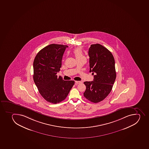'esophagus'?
I'll list each match as a JSON object with an SVG mask.
<instances>
[{"label": "esophagus", "mask_w": 149, "mask_h": 149, "mask_svg": "<svg viewBox=\"0 0 149 149\" xmlns=\"http://www.w3.org/2000/svg\"><path fill=\"white\" fill-rule=\"evenodd\" d=\"M75 83L77 84H81L82 82L81 81H75Z\"/></svg>", "instance_id": "34e87169"}]
</instances>
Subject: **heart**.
Returning <instances> with one entry per match:
<instances>
[{
	"label": "heart",
	"instance_id": "heart-1",
	"mask_svg": "<svg viewBox=\"0 0 149 149\" xmlns=\"http://www.w3.org/2000/svg\"><path fill=\"white\" fill-rule=\"evenodd\" d=\"M73 53L75 57H76L77 60L82 59V58H85L82 49L80 48H77L73 50Z\"/></svg>",
	"mask_w": 149,
	"mask_h": 149
}]
</instances>
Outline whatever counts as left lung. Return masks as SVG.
<instances>
[{"instance_id":"left-lung-1","label":"left lung","mask_w":149,"mask_h":149,"mask_svg":"<svg viewBox=\"0 0 149 149\" xmlns=\"http://www.w3.org/2000/svg\"><path fill=\"white\" fill-rule=\"evenodd\" d=\"M88 55L90 72L95 75L93 81L84 82L86 89L84 95L96 103L103 100L112 90L116 77L115 60L111 52L99 44L91 45Z\"/></svg>"}]
</instances>
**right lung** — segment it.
Masks as SVG:
<instances>
[{
  "label": "right lung",
  "instance_id": "obj_1",
  "mask_svg": "<svg viewBox=\"0 0 149 149\" xmlns=\"http://www.w3.org/2000/svg\"><path fill=\"white\" fill-rule=\"evenodd\" d=\"M67 45L52 44L41 49L33 62V79L40 94L47 102L57 104L67 97L74 81H64L57 77L63 55Z\"/></svg>",
  "mask_w": 149,
  "mask_h": 149
}]
</instances>
